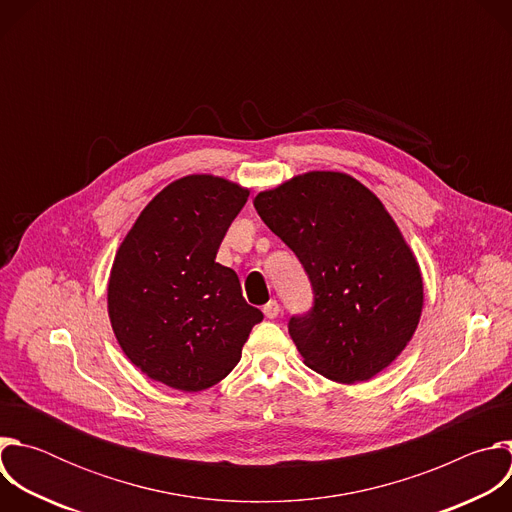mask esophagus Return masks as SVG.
<instances>
[{
	"instance_id": "esophagus-1",
	"label": "esophagus",
	"mask_w": 512,
	"mask_h": 512,
	"mask_svg": "<svg viewBox=\"0 0 512 512\" xmlns=\"http://www.w3.org/2000/svg\"><path fill=\"white\" fill-rule=\"evenodd\" d=\"M263 314H265V318H269V320L277 318V314H279V304H277L275 300L267 302V304L263 306Z\"/></svg>"
}]
</instances>
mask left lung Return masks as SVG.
Returning a JSON list of instances; mask_svg holds the SVG:
<instances>
[{"instance_id":"obj_1","label":"left lung","mask_w":512,"mask_h":512,"mask_svg":"<svg viewBox=\"0 0 512 512\" xmlns=\"http://www.w3.org/2000/svg\"><path fill=\"white\" fill-rule=\"evenodd\" d=\"M253 204L314 289L312 310L287 324L306 367L346 385L387 369L419 324L423 281L383 202L348 174L308 172Z\"/></svg>"}]
</instances>
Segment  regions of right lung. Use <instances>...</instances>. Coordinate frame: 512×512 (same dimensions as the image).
<instances>
[{
    "instance_id": "1",
    "label": "right lung",
    "mask_w": 512,
    "mask_h": 512,
    "mask_svg": "<svg viewBox=\"0 0 512 512\" xmlns=\"http://www.w3.org/2000/svg\"><path fill=\"white\" fill-rule=\"evenodd\" d=\"M249 190L208 174L184 176L141 210L117 249L107 304L119 346L135 367L196 393L241 360L261 310L231 267L216 263Z\"/></svg>"
}]
</instances>
